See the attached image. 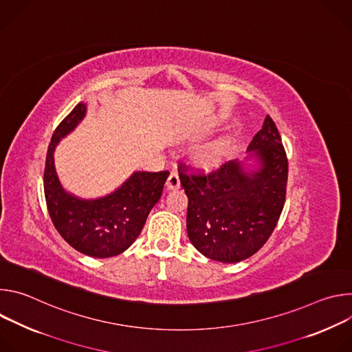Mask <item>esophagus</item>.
Returning a JSON list of instances; mask_svg holds the SVG:
<instances>
[{
	"label": "esophagus",
	"instance_id": "1",
	"mask_svg": "<svg viewBox=\"0 0 352 352\" xmlns=\"http://www.w3.org/2000/svg\"><path fill=\"white\" fill-rule=\"evenodd\" d=\"M166 185H167V189H168V190H171V189H178L179 185H181L178 174H177V173H171V174L168 175V178H167Z\"/></svg>",
	"mask_w": 352,
	"mask_h": 352
}]
</instances>
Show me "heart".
I'll list each match as a JSON object with an SVG mask.
<instances>
[{
  "mask_svg": "<svg viewBox=\"0 0 352 352\" xmlns=\"http://www.w3.org/2000/svg\"><path fill=\"white\" fill-rule=\"evenodd\" d=\"M231 144L232 138L224 136L210 143L197 146L192 150L190 160L193 166L200 170H214L226 162Z\"/></svg>",
  "mask_w": 352,
  "mask_h": 352,
  "instance_id": "1",
  "label": "heart"
}]
</instances>
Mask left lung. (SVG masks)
Here are the masks:
<instances>
[{
    "instance_id": "1",
    "label": "left lung",
    "mask_w": 352,
    "mask_h": 352,
    "mask_svg": "<svg viewBox=\"0 0 352 352\" xmlns=\"http://www.w3.org/2000/svg\"><path fill=\"white\" fill-rule=\"evenodd\" d=\"M248 152L255 168L231 160L208 175L192 174L182 163L178 170L188 196L189 241L212 261L236 263L256 254L284 208L288 160L269 116Z\"/></svg>"
}]
</instances>
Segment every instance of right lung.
I'll use <instances>...</instances> for the list:
<instances>
[{
  "label": "right lung",
  "mask_w": 352,
  "mask_h": 352,
  "mask_svg": "<svg viewBox=\"0 0 352 352\" xmlns=\"http://www.w3.org/2000/svg\"><path fill=\"white\" fill-rule=\"evenodd\" d=\"M86 111V103H79L54 131L45 157L44 195L50 217L61 236L78 252L104 259L122 254L135 242L159 202L170 173L136 171L118 189L97 199L67 192L56 171L54 152Z\"/></svg>",
  "instance_id": "add662e5"
}]
</instances>
